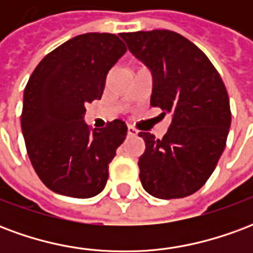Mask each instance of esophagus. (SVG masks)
Masks as SVG:
<instances>
[{"label":"esophagus","instance_id":"esophagus-1","mask_svg":"<svg viewBox=\"0 0 253 253\" xmlns=\"http://www.w3.org/2000/svg\"><path fill=\"white\" fill-rule=\"evenodd\" d=\"M127 134H128V135H131V137H134V135H137L138 134V130L137 128H134V127L128 126L127 127Z\"/></svg>","mask_w":253,"mask_h":253}]
</instances>
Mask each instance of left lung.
Instances as JSON below:
<instances>
[{"mask_svg": "<svg viewBox=\"0 0 253 253\" xmlns=\"http://www.w3.org/2000/svg\"><path fill=\"white\" fill-rule=\"evenodd\" d=\"M134 57L153 76L150 104L170 114L168 132H150L139 157V179L159 199L184 198L199 190L215 169L232 122L226 88L201 48L168 30L121 34Z\"/></svg>", "mask_w": 253, "mask_h": 253, "instance_id": "8db88e82", "label": "left lung"}]
</instances>
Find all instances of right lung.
Listing matches in <instances>:
<instances>
[{
	"mask_svg": "<svg viewBox=\"0 0 253 253\" xmlns=\"http://www.w3.org/2000/svg\"><path fill=\"white\" fill-rule=\"evenodd\" d=\"M126 51L114 34L89 32L52 50L31 74L21 130L34 169L57 194L84 199L104 190L127 126L115 119L92 131L85 104L101 97L107 74Z\"/></svg>",
	"mask_w": 253,
	"mask_h": 253,
	"instance_id": "add662e5",
	"label": "right lung"
}]
</instances>
